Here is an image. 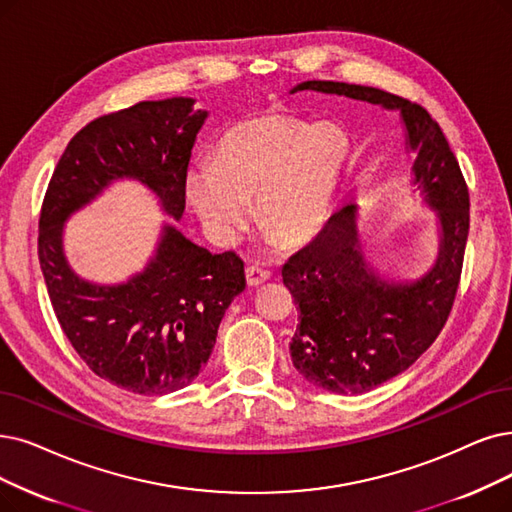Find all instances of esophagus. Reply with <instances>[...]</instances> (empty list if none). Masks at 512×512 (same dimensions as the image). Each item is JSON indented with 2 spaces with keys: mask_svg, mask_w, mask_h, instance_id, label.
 <instances>
[{
  "mask_svg": "<svg viewBox=\"0 0 512 512\" xmlns=\"http://www.w3.org/2000/svg\"><path fill=\"white\" fill-rule=\"evenodd\" d=\"M245 279H248L250 288H258V285H262L264 281L271 279V273L260 269V267H256V264H252V267L245 269Z\"/></svg>",
  "mask_w": 512,
  "mask_h": 512,
  "instance_id": "34e87169",
  "label": "esophagus"
}]
</instances>
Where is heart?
<instances>
[{"mask_svg": "<svg viewBox=\"0 0 512 512\" xmlns=\"http://www.w3.org/2000/svg\"><path fill=\"white\" fill-rule=\"evenodd\" d=\"M353 153L336 121L258 115L222 134L214 163H199L187 176L195 212L218 239H231L250 218L288 248L313 241L332 214Z\"/></svg>", "mask_w": 512, "mask_h": 512, "instance_id": "b5f03b06", "label": "heart"}]
</instances>
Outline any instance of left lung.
<instances>
[{
  "label": "left lung",
  "instance_id": "left-lung-1",
  "mask_svg": "<svg viewBox=\"0 0 512 512\" xmlns=\"http://www.w3.org/2000/svg\"><path fill=\"white\" fill-rule=\"evenodd\" d=\"M311 90L399 111L405 149L414 153L412 185L437 216L433 267L416 279L382 277L365 258L355 203L336 212L281 277L300 309L290 342L306 382L338 395H361L405 372L435 342L456 298L468 237V189L437 121L416 102L372 86L302 81Z\"/></svg>",
  "mask_w": 512,
  "mask_h": 512
}]
</instances>
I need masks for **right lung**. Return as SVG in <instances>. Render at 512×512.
<instances>
[{
	"label": "right lung",
	"mask_w": 512,
	"mask_h": 512,
	"mask_svg": "<svg viewBox=\"0 0 512 512\" xmlns=\"http://www.w3.org/2000/svg\"><path fill=\"white\" fill-rule=\"evenodd\" d=\"M206 119L195 98L174 96L90 121L58 159L39 216V264L60 327L96 376L136 395H168L199 376L224 311L245 290L243 262L235 252L212 254L163 222L145 269L124 283H96L69 264L65 224L115 180L145 185L180 220Z\"/></svg>",
	"instance_id": "obj_1"
}]
</instances>
